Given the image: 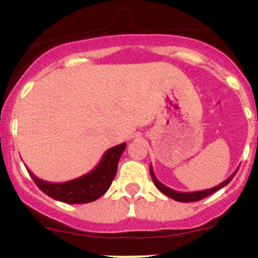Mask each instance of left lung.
Instances as JSON below:
<instances>
[{
    "instance_id": "obj_1",
    "label": "left lung",
    "mask_w": 258,
    "mask_h": 258,
    "mask_svg": "<svg viewBox=\"0 0 258 258\" xmlns=\"http://www.w3.org/2000/svg\"><path fill=\"white\" fill-rule=\"evenodd\" d=\"M238 168L235 171V172L232 173V175L230 176L226 181H223L222 183H220L218 186L213 187V188H209V189H202V191H195V192H179V191H175V189L170 188V187L165 186V184L162 183V182H160L157 179V177L155 176V173H153V170H152V166H150V173H151V177H152V181L153 183L156 184V187H157L158 189H160L161 192H162L163 195H166V196H168L170 199L175 200V201H178V202H195V201H200V200L205 199V197L210 196V195L215 194L216 191H218V189H221L222 187H225L226 184L230 183L231 181H232V178L235 177V175L237 173Z\"/></svg>"
}]
</instances>
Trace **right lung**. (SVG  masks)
<instances>
[{"label":"right lung","mask_w":258,"mask_h":258,"mask_svg":"<svg viewBox=\"0 0 258 258\" xmlns=\"http://www.w3.org/2000/svg\"><path fill=\"white\" fill-rule=\"evenodd\" d=\"M124 148V142L108 148L92 171L71 181L47 182L33 175L28 168L27 171L38 188L51 199L64 204H88L100 199L110 188Z\"/></svg>","instance_id":"obj_1"}]
</instances>
